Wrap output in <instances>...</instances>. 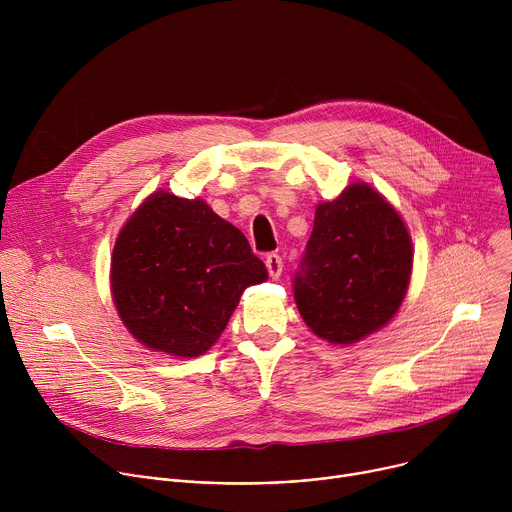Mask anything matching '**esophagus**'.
Listing matches in <instances>:
<instances>
[{"mask_svg":"<svg viewBox=\"0 0 512 512\" xmlns=\"http://www.w3.org/2000/svg\"><path fill=\"white\" fill-rule=\"evenodd\" d=\"M265 267H267L271 279H279V275H281V271H283V261H281L279 255L269 253V255L265 257Z\"/></svg>","mask_w":512,"mask_h":512,"instance_id":"obj_1","label":"esophagus"}]
</instances>
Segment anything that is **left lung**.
<instances>
[{
  "mask_svg": "<svg viewBox=\"0 0 512 512\" xmlns=\"http://www.w3.org/2000/svg\"><path fill=\"white\" fill-rule=\"evenodd\" d=\"M411 269L413 243L397 208L371 184L352 182L316 206L296 304L318 338L354 344L395 318Z\"/></svg>",
  "mask_w": 512,
  "mask_h": 512,
  "instance_id": "left-lung-1",
  "label": "left lung"
}]
</instances>
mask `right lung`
<instances>
[{"label":"right lung","mask_w":512,"mask_h":512,"mask_svg":"<svg viewBox=\"0 0 512 512\" xmlns=\"http://www.w3.org/2000/svg\"><path fill=\"white\" fill-rule=\"evenodd\" d=\"M109 281L115 310L139 344L196 358L221 338L243 291L267 281V269L206 200L156 190L121 227Z\"/></svg>","instance_id":"1"}]
</instances>
